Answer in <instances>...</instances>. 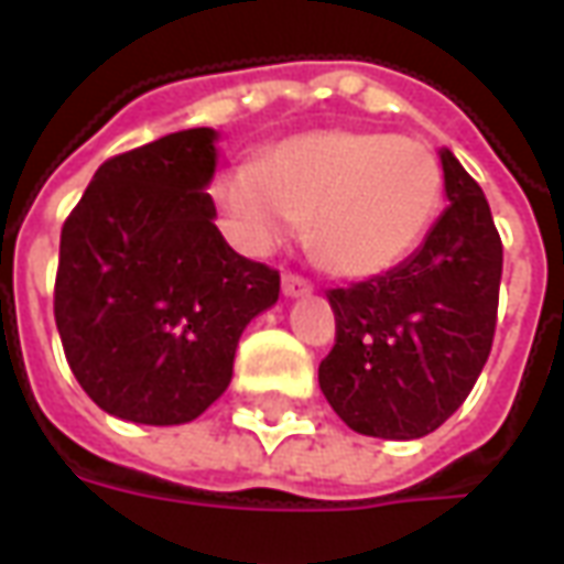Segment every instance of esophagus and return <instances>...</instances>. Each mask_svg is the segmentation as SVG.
Segmentation results:
<instances>
[{
  "label": "esophagus",
  "instance_id": "esophagus-1",
  "mask_svg": "<svg viewBox=\"0 0 564 564\" xmlns=\"http://www.w3.org/2000/svg\"><path fill=\"white\" fill-rule=\"evenodd\" d=\"M281 290L286 299H302V295H311V283L302 281L299 274H283Z\"/></svg>",
  "mask_w": 564,
  "mask_h": 564
}]
</instances>
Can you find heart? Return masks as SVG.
<instances>
[{
	"instance_id": "heart-1",
	"label": "heart",
	"mask_w": 564,
	"mask_h": 564,
	"mask_svg": "<svg viewBox=\"0 0 564 564\" xmlns=\"http://www.w3.org/2000/svg\"><path fill=\"white\" fill-rule=\"evenodd\" d=\"M444 193L420 141L359 129H314L217 174L214 205L247 253H269L307 220V245L338 278H378L423 241Z\"/></svg>"
}]
</instances>
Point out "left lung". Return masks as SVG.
I'll list each match as a JSON object with an SVG mask.
<instances>
[{
    "label": "left lung",
    "instance_id": "8db88e82",
    "mask_svg": "<svg viewBox=\"0 0 564 564\" xmlns=\"http://www.w3.org/2000/svg\"><path fill=\"white\" fill-rule=\"evenodd\" d=\"M447 208L387 274L329 290L335 347L319 390L359 435L414 441L456 414L492 350L501 238L484 189L437 150Z\"/></svg>",
    "mask_w": 564,
    "mask_h": 564
}]
</instances>
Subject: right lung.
I'll use <instances>...</instances> for the list:
<instances>
[{
  "label": "right lung",
  "mask_w": 564,
  "mask_h": 564,
  "mask_svg": "<svg viewBox=\"0 0 564 564\" xmlns=\"http://www.w3.org/2000/svg\"><path fill=\"white\" fill-rule=\"evenodd\" d=\"M217 132L181 129L99 165L59 235L54 317L68 368L105 414L181 425L229 380L241 332L281 278L214 226Z\"/></svg>",
  "instance_id": "obj_1"
}]
</instances>
